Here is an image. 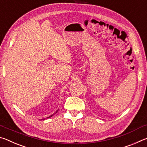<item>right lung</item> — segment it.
I'll return each mask as SVG.
<instances>
[{
	"label": "right lung",
	"mask_w": 147,
	"mask_h": 147,
	"mask_svg": "<svg viewBox=\"0 0 147 147\" xmlns=\"http://www.w3.org/2000/svg\"><path fill=\"white\" fill-rule=\"evenodd\" d=\"M57 112H58V110H57V111H56V112H55V113H53V115H51V116H49V117H47V119H48V118H50V117H52V116H53V115H55V114H56V113H57Z\"/></svg>",
	"instance_id": "obj_1"
}]
</instances>
